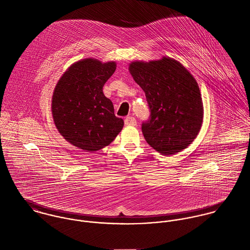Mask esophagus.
Segmentation results:
<instances>
[{"label":"esophagus","mask_w":250,"mask_h":250,"mask_svg":"<svg viewBox=\"0 0 250 250\" xmlns=\"http://www.w3.org/2000/svg\"><path fill=\"white\" fill-rule=\"evenodd\" d=\"M124 122H125V124H126L127 126H135V125L137 124V120H136V118L133 117V116H127V117L125 118Z\"/></svg>","instance_id":"obj_1"}]
</instances>
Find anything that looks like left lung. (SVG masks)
<instances>
[{
    "instance_id": "8db88e82",
    "label": "left lung",
    "mask_w": 250,
    "mask_h": 250,
    "mask_svg": "<svg viewBox=\"0 0 250 250\" xmlns=\"http://www.w3.org/2000/svg\"><path fill=\"white\" fill-rule=\"evenodd\" d=\"M129 71L143 88L150 109L142 125L147 143L162 155H174L197 137L203 103L195 79L180 62L164 57L149 62H133Z\"/></svg>"
}]
</instances>
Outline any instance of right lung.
I'll list each match as a JSON object with an SVG mask.
<instances>
[{
	"label": "right lung",
	"mask_w": 250,
	"mask_h": 250,
	"mask_svg": "<svg viewBox=\"0 0 250 250\" xmlns=\"http://www.w3.org/2000/svg\"><path fill=\"white\" fill-rule=\"evenodd\" d=\"M116 69L114 62L84 59L73 63L59 80L52 98V114L60 134L86 152L112 143L124 121L116 117L103 86Z\"/></svg>",
	"instance_id": "right-lung-1"
}]
</instances>
